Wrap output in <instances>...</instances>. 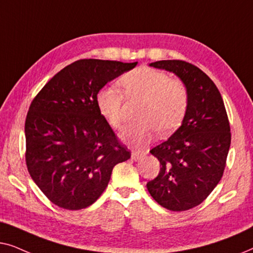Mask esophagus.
Masks as SVG:
<instances>
[{
	"label": "esophagus",
	"instance_id": "34e87169",
	"mask_svg": "<svg viewBox=\"0 0 253 253\" xmlns=\"http://www.w3.org/2000/svg\"><path fill=\"white\" fill-rule=\"evenodd\" d=\"M141 157H143V153H141V152H139V151L133 150L132 152H131V159H132V160H134V161H138Z\"/></svg>",
	"mask_w": 253,
	"mask_h": 253
}]
</instances>
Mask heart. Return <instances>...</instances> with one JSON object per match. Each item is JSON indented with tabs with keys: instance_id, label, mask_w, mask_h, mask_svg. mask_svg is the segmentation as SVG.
I'll list each match as a JSON object with an SVG mask.
<instances>
[{
	"instance_id": "1",
	"label": "heart",
	"mask_w": 253,
	"mask_h": 253,
	"mask_svg": "<svg viewBox=\"0 0 253 253\" xmlns=\"http://www.w3.org/2000/svg\"><path fill=\"white\" fill-rule=\"evenodd\" d=\"M127 99L143 100L138 119L140 122L127 126L122 138L137 147L147 145L155 131L161 136L174 132L184 121L190 106L186 84L171 78L167 72L140 67L124 74L120 79ZM124 96L117 86L102 87L95 98L99 113L110 126L119 129L124 121Z\"/></svg>"
}]
</instances>
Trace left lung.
Returning a JSON list of instances; mask_svg holds the SVG:
<instances>
[{
	"label": "left lung",
	"instance_id": "left-lung-1",
	"mask_svg": "<svg viewBox=\"0 0 253 253\" xmlns=\"http://www.w3.org/2000/svg\"><path fill=\"white\" fill-rule=\"evenodd\" d=\"M150 65L185 83L190 106L182 126L150 151L160 161V172L146 186L159 205L186 211L202 204L222 177L231 140L229 120L219 89L196 65L181 60Z\"/></svg>",
	"mask_w": 253,
	"mask_h": 253
}]
</instances>
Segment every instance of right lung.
Segmentation results:
<instances>
[{
  "label": "right lung",
  "instance_id": "right-lung-1",
  "mask_svg": "<svg viewBox=\"0 0 253 253\" xmlns=\"http://www.w3.org/2000/svg\"><path fill=\"white\" fill-rule=\"evenodd\" d=\"M137 65L84 58L57 72L36 95L25 121L31 177L61 209L92 205L113 168L131 152L99 113L95 98L107 83Z\"/></svg>",
  "mask_w": 253,
  "mask_h": 253
}]
</instances>
